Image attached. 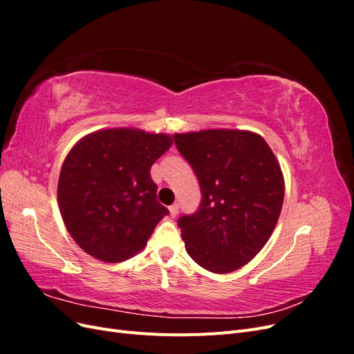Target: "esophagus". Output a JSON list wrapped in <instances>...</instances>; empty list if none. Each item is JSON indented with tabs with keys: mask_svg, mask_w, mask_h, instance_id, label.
<instances>
[{
	"mask_svg": "<svg viewBox=\"0 0 354 354\" xmlns=\"http://www.w3.org/2000/svg\"><path fill=\"white\" fill-rule=\"evenodd\" d=\"M177 214H178V205H177V203H173V205L169 207V216L174 218Z\"/></svg>",
	"mask_w": 354,
	"mask_h": 354,
	"instance_id": "34e87169",
	"label": "esophagus"
}]
</instances>
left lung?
Returning a JSON list of instances; mask_svg holds the SVG:
<instances>
[{
  "mask_svg": "<svg viewBox=\"0 0 354 354\" xmlns=\"http://www.w3.org/2000/svg\"><path fill=\"white\" fill-rule=\"evenodd\" d=\"M199 180L196 212L177 221L187 254L212 273L250 263L279 220L285 183L274 153L251 131L203 130L174 134Z\"/></svg>",
  "mask_w": 354,
  "mask_h": 354,
  "instance_id": "8db88e82",
  "label": "left lung"
}]
</instances>
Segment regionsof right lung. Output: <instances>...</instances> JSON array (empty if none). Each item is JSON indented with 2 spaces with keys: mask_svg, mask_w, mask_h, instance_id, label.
I'll use <instances>...</instances> for the list:
<instances>
[{
  "mask_svg": "<svg viewBox=\"0 0 354 354\" xmlns=\"http://www.w3.org/2000/svg\"><path fill=\"white\" fill-rule=\"evenodd\" d=\"M173 138L134 128L85 136L60 169L57 199L73 241L106 263L128 260L145 248L169 211L156 199L151 167Z\"/></svg>",
  "mask_w": 354,
  "mask_h": 354,
  "instance_id": "right-lung-1",
  "label": "right lung"
}]
</instances>
